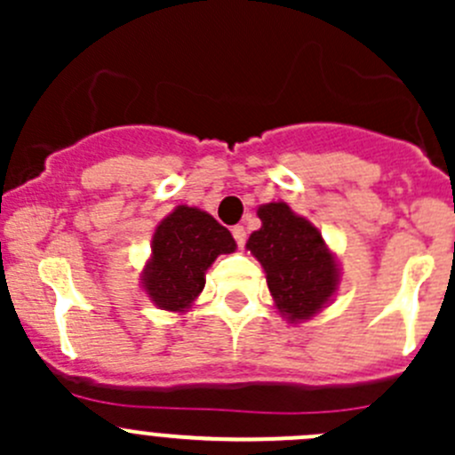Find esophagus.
Masks as SVG:
<instances>
[{"mask_svg":"<svg viewBox=\"0 0 455 455\" xmlns=\"http://www.w3.org/2000/svg\"><path fill=\"white\" fill-rule=\"evenodd\" d=\"M233 237H235V242H237V246H244L246 244V228L244 227H233Z\"/></svg>","mask_w":455,"mask_h":455,"instance_id":"obj_1","label":"esophagus"}]
</instances>
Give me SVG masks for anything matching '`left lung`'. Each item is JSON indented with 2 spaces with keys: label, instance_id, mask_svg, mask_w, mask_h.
<instances>
[{
  "label": "left lung",
  "instance_id": "8db88e82",
  "mask_svg": "<svg viewBox=\"0 0 455 455\" xmlns=\"http://www.w3.org/2000/svg\"><path fill=\"white\" fill-rule=\"evenodd\" d=\"M257 215L261 228L251 233L246 249L264 266L279 313L288 321L308 319L337 291V261L321 233L283 202L259 206Z\"/></svg>",
  "mask_w": 455,
  "mask_h": 455
}]
</instances>
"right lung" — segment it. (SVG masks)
<instances>
[{
  "label": "right lung",
  "instance_id": "right-lung-1",
  "mask_svg": "<svg viewBox=\"0 0 455 455\" xmlns=\"http://www.w3.org/2000/svg\"><path fill=\"white\" fill-rule=\"evenodd\" d=\"M233 251L235 240L228 228L204 211L182 204L156 228L142 286L160 308L185 310L204 288V273L215 257Z\"/></svg>",
  "mask_w": 455,
  "mask_h": 455
}]
</instances>
